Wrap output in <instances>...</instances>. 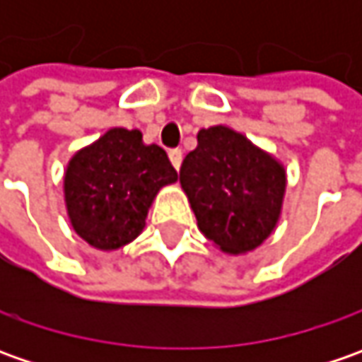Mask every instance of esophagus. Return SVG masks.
<instances>
[{
	"instance_id": "esophagus-1",
	"label": "esophagus",
	"mask_w": 362,
	"mask_h": 362,
	"mask_svg": "<svg viewBox=\"0 0 362 362\" xmlns=\"http://www.w3.org/2000/svg\"><path fill=\"white\" fill-rule=\"evenodd\" d=\"M169 159L173 163L175 169H179L181 163H183V151H181V148H171V151H169Z\"/></svg>"
}]
</instances>
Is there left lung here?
Returning a JSON list of instances; mask_svg holds the SVG:
<instances>
[{"label": "left lung", "mask_w": 362, "mask_h": 362, "mask_svg": "<svg viewBox=\"0 0 362 362\" xmlns=\"http://www.w3.org/2000/svg\"><path fill=\"white\" fill-rule=\"evenodd\" d=\"M179 181L202 233L226 254L256 250L280 219L284 165L230 127L197 132Z\"/></svg>", "instance_id": "8db88e82"}]
</instances>
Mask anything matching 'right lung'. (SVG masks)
<instances>
[{
    "label": "right lung",
    "instance_id": "obj_1",
    "mask_svg": "<svg viewBox=\"0 0 362 362\" xmlns=\"http://www.w3.org/2000/svg\"><path fill=\"white\" fill-rule=\"evenodd\" d=\"M175 181L177 171L159 145H145L136 129H110L66 167L70 223L92 247L119 250L143 231L159 189Z\"/></svg>",
    "mask_w": 362,
    "mask_h": 362
}]
</instances>
